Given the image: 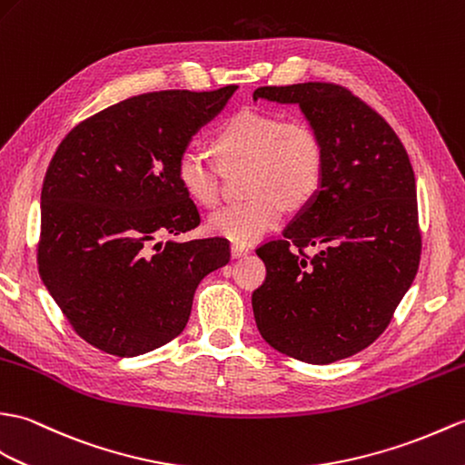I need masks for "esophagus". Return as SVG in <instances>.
Returning a JSON list of instances; mask_svg holds the SVG:
<instances>
[{
	"instance_id": "1",
	"label": "esophagus",
	"mask_w": 465,
	"mask_h": 465,
	"mask_svg": "<svg viewBox=\"0 0 465 465\" xmlns=\"http://www.w3.org/2000/svg\"><path fill=\"white\" fill-rule=\"evenodd\" d=\"M247 253H250V250H247L245 245H232V257L233 259H240V257H245Z\"/></svg>"
}]
</instances>
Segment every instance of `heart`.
Masks as SVG:
<instances>
[{
	"instance_id": "heart-1",
	"label": "heart",
	"mask_w": 465,
	"mask_h": 465,
	"mask_svg": "<svg viewBox=\"0 0 465 465\" xmlns=\"http://www.w3.org/2000/svg\"><path fill=\"white\" fill-rule=\"evenodd\" d=\"M214 162L193 148L183 150L176 164L182 190L202 203L220 200V170L245 166V190L252 198L215 212L208 228L235 245L259 240L282 222L285 208L303 206L325 174V146L319 133L301 118L245 109L225 121L212 138Z\"/></svg>"
}]
</instances>
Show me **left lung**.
<instances>
[{
    "label": "left lung",
    "instance_id": "obj_1",
    "mask_svg": "<svg viewBox=\"0 0 465 465\" xmlns=\"http://www.w3.org/2000/svg\"><path fill=\"white\" fill-rule=\"evenodd\" d=\"M299 104L325 146L319 190L282 240L257 247V329L297 361L329 364L381 337L412 285L422 252L416 180L384 118L334 83L259 86L253 101ZM323 250L309 258L304 247Z\"/></svg>",
    "mask_w": 465,
    "mask_h": 465
}]
</instances>
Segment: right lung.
Listing matches in <instances>:
<instances>
[{
    "mask_svg": "<svg viewBox=\"0 0 465 465\" xmlns=\"http://www.w3.org/2000/svg\"><path fill=\"white\" fill-rule=\"evenodd\" d=\"M235 89L131 96L79 123L53 154L39 275L94 349L131 359L176 339L202 279L230 262L223 237L158 240L200 225L176 164Z\"/></svg>",
    "mask_w": 465,
    "mask_h": 465,
    "instance_id": "right-lung-1",
    "label": "right lung"
}]
</instances>
